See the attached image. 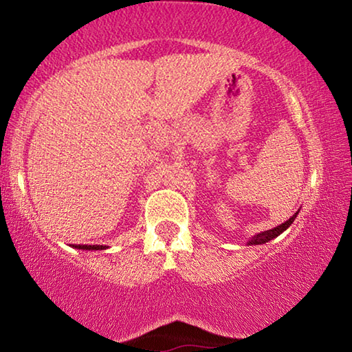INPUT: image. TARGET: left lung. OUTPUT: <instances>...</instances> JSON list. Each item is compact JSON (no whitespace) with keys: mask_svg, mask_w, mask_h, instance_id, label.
I'll return each mask as SVG.
<instances>
[{"mask_svg":"<svg viewBox=\"0 0 352 352\" xmlns=\"http://www.w3.org/2000/svg\"><path fill=\"white\" fill-rule=\"evenodd\" d=\"M296 216H298V211L289 220H285L284 223L278 225V226H275V228H272V230L262 231V233H259V234H254L252 239L247 242V245H261V243H265V242H269L272 239H275V237H278L279 234L284 233V231L287 230L292 223H294V220L296 219Z\"/></svg>","mask_w":352,"mask_h":352,"instance_id":"1","label":"left lung"}]
</instances>
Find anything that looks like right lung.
<instances>
[{
	"label": "right lung",
	"mask_w": 352,
	"mask_h": 352,
	"mask_svg": "<svg viewBox=\"0 0 352 352\" xmlns=\"http://www.w3.org/2000/svg\"><path fill=\"white\" fill-rule=\"evenodd\" d=\"M74 248L79 250H105V245H76Z\"/></svg>",
	"instance_id": "add662e5"
}]
</instances>
